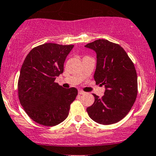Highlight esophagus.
I'll return each mask as SVG.
<instances>
[{
	"label": "esophagus",
	"instance_id": "34e87169",
	"mask_svg": "<svg viewBox=\"0 0 156 156\" xmlns=\"http://www.w3.org/2000/svg\"><path fill=\"white\" fill-rule=\"evenodd\" d=\"M78 93H79V94H86V92H85V91H82V90H79Z\"/></svg>",
	"mask_w": 156,
	"mask_h": 156
}]
</instances>
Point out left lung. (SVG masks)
<instances>
[{"instance_id":"1","label":"left lung","mask_w":156,"mask_h":156,"mask_svg":"<svg viewBox=\"0 0 156 156\" xmlns=\"http://www.w3.org/2000/svg\"><path fill=\"white\" fill-rule=\"evenodd\" d=\"M85 47L97 55L94 79L105 87L104 95L96 94L94 102L87 107L89 117L101 125H111L122 119L131 110L137 94L135 67L128 54L119 44L97 40Z\"/></svg>"}]
</instances>
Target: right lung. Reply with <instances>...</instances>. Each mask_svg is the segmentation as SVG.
I'll return each mask as SVG.
<instances>
[{"mask_svg":"<svg viewBox=\"0 0 156 156\" xmlns=\"http://www.w3.org/2000/svg\"><path fill=\"white\" fill-rule=\"evenodd\" d=\"M73 45L44 43L34 48L21 67L18 82L21 105L33 121L45 126L62 122L78 94L76 88L64 89L55 80Z\"/></svg>","mask_w":156,"mask_h":156,"instance_id":"obj_1","label":"right lung"}]
</instances>
